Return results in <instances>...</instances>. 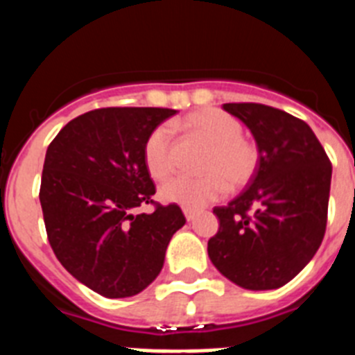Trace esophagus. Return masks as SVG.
Returning <instances> with one entry per match:
<instances>
[{"instance_id": "34e87169", "label": "esophagus", "mask_w": 355, "mask_h": 355, "mask_svg": "<svg viewBox=\"0 0 355 355\" xmlns=\"http://www.w3.org/2000/svg\"><path fill=\"white\" fill-rule=\"evenodd\" d=\"M183 213H184V216H187V220H193L197 215L196 209H192V208H183Z\"/></svg>"}]
</instances>
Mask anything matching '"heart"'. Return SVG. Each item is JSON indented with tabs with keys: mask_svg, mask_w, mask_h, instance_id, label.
Wrapping results in <instances>:
<instances>
[{
	"mask_svg": "<svg viewBox=\"0 0 355 355\" xmlns=\"http://www.w3.org/2000/svg\"><path fill=\"white\" fill-rule=\"evenodd\" d=\"M178 130L209 146L202 163V178L180 175L159 188L165 202L183 208H202L231 188L245 187L259 165L258 144L243 135L236 117L218 108H205L174 122ZM144 163L153 180L162 181L174 172L175 159L167 128L153 130L144 144Z\"/></svg>",
	"mask_w": 355,
	"mask_h": 355,
	"instance_id": "b5f03b06",
	"label": "heart"
}]
</instances>
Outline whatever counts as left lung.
Returning a JSON list of instances; mask_svg holds the SVG:
<instances>
[{
    "instance_id": "8db88e82",
    "label": "left lung",
    "mask_w": 355,
    "mask_h": 355,
    "mask_svg": "<svg viewBox=\"0 0 355 355\" xmlns=\"http://www.w3.org/2000/svg\"><path fill=\"white\" fill-rule=\"evenodd\" d=\"M259 147L249 187L213 213L208 241L216 270L245 290L290 283L318 250L327 225L332 165L306 122L259 103H225Z\"/></svg>"
}]
</instances>
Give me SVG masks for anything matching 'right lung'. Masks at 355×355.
Returning <instances> with one entry per match:
<instances>
[{"mask_svg":"<svg viewBox=\"0 0 355 355\" xmlns=\"http://www.w3.org/2000/svg\"><path fill=\"white\" fill-rule=\"evenodd\" d=\"M171 108H97L72 119L49 144L40 206L49 245L71 275L108 299L146 290L172 234L187 222L178 205L153 200L144 144ZM153 204V214L132 211Z\"/></svg>","mask_w":355,"mask_h":355,"instance_id":"obj_1","label":"right lung"}]
</instances>
